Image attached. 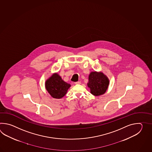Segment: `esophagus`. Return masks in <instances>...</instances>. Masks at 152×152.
<instances>
[{
  "label": "esophagus",
  "mask_w": 152,
  "mask_h": 152,
  "mask_svg": "<svg viewBox=\"0 0 152 152\" xmlns=\"http://www.w3.org/2000/svg\"><path fill=\"white\" fill-rule=\"evenodd\" d=\"M81 83V82L80 81H77V82H75V84H80Z\"/></svg>",
  "instance_id": "esophagus-1"
}]
</instances>
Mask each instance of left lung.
<instances>
[{
  "instance_id": "8db88e82",
  "label": "left lung",
  "mask_w": 152,
  "mask_h": 152,
  "mask_svg": "<svg viewBox=\"0 0 152 152\" xmlns=\"http://www.w3.org/2000/svg\"><path fill=\"white\" fill-rule=\"evenodd\" d=\"M109 85L108 77L102 72H92L88 77L87 86L90 92L95 96L102 95L105 93Z\"/></svg>"
}]
</instances>
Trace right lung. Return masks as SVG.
<instances>
[{
	"label": "right lung",
	"mask_w": 152,
	"mask_h": 152,
	"mask_svg": "<svg viewBox=\"0 0 152 152\" xmlns=\"http://www.w3.org/2000/svg\"><path fill=\"white\" fill-rule=\"evenodd\" d=\"M45 86L53 98L60 99L67 94L71 85L63 80L58 73H54L46 80Z\"/></svg>",
	"instance_id": "1"
}]
</instances>
